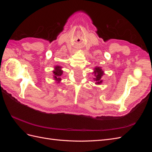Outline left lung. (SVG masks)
Masks as SVG:
<instances>
[{
	"instance_id": "left-lung-1",
	"label": "left lung",
	"mask_w": 152,
	"mask_h": 152,
	"mask_svg": "<svg viewBox=\"0 0 152 152\" xmlns=\"http://www.w3.org/2000/svg\"><path fill=\"white\" fill-rule=\"evenodd\" d=\"M94 74L95 78H94V80L96 81V84H101L102 83L103 80L102 79V77L104 75V72L102 70L101 67H95L94 70Z\"/></svg>"
}]
</instances>
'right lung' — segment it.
I'll use <instances>...</instances> for the list:
<instances>
[{
    "instance_id": "1",
    "label": "right lung",
    "mask_w": 152,
    "mask_h": 152,
    "mask_svg": "<svg viewBox=\"0 0 152 152\" xmlns=\"http://www.w3.org/2000/svg\"><path fill=\"white\" fill-rule=\"evenodd\" d=\"M62 67L60 66H55L54 70H53L54 73V79L56 81L57 83H59L61 80V75L63 74V70H61Z\"/></svg>"
}]
</instances>
